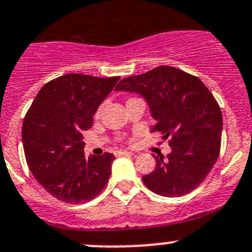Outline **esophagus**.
I'll return each mask as SVG.
<instances>
[{
  "label": "esophagus",
  "mask_w": 252,
  "mask_h": 252,
  "mask_svg": "<svg viewBox=\"0 0 252 252\" xmlns=\"http://www.w3.org/2000/svg\"><path fill=\"white\" fill-rule=\"evenodd\" d=\"M116 155H118V156H131V155H134V154L131 153V151L119 150V151H117V153H116Z\"/></svg>",
  "instance_id": "1"
}]
</instances>
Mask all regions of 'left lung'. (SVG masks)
<instances>
[{"mask_svg": "<svg viewBox=\"0 0 252 252\" xmlns=\"http://www.w3.org/2000/svg\"><path fill=\"white\" fill-rule=\"evenodd\" d=\"M116 90L141 94L156 121L151 131L170 138L167 158L153 155L156 167L143 176L146 187L163 197H180L198 187L217 162L223 129L220 107L206 85L180 69L158 66L126 77Z\"/></svg>", "mask_w": 252, "mask_h": 252, "instance_id": "obj_1", "label": "left lung"}]
</instances>
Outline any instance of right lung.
<instances>
[{"instance_id": "right-lung-1", "label": "right lung", "mask_w": 252, "mask_h": 252, "mask_svg": "<svg viewBox=\"0 0 252 252\" xmlns=\"http://www.w3.org/2000/svg\"><path fill=\"white\" fill-rule=\"evenodd\" d=\"M119 76L67 74L44 85L22 126L24 154L35 180L65 203H82L98 196L111 176L114 155L85 158L82 131L113 90Z\"/></svg>"}]
</instances>
